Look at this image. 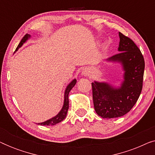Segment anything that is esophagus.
Wrapping results in <instances>:
<instances>
[{
	"instance_id": "1",
	"label": "esophagus",
	"mask_w": 155,
	"mask_h": 155,
	"mask_svg": "<svg viewBox=\"0 0 155 155\" xmlns=\"http://www.w3.org/2000/svg\"><path fill=\"white\" fill-rule=\"evenodd\" d=\"M88 71L87 70H84L83 71H82V74H83L84 75H89V73H88Z\"/></svg>"
}]
</instances>
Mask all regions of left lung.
I'll return each instance as SVG.
<instances>
[{
	"mask_svg": "<svg viewBox=\"0 0 155 155\" xmlns=\"http://www.w3.org/2000/svg\"><path fill=\"white\" fill-rule=\"evenodd\" d=\"M118 54L107 58L118 62L124 71L119 87L107 82H92L94 110L103 118H118L128 113L137 102L143 89L145 61L134 41L119 32Z\"/></svg>",
	"mask_w": 155,
	"mask_h": 155,
	"instance_id": "left-lung-1",
	"label": "left lung"
}]
</instances>
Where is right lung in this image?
<instances>
[{"instance_id":"right-lung-1","label":"right lung","mask_w":155,"mask_h":155,"mask_svg":"<svg viewBox=\"0 0 155 155\" xmlns=\"http://www.w3.org/2000/svg\"><path fill=\"white\" fill-rule=\"evenodd\" d=\"M29 38H30V35H25L24 36V37L22 38L21 41L19 44V45L18 46V47L16 48V51H18V49L20 47H21L23 45V44L25 43L27 41V40H28ZM76 82H77V80L76 79H74L73 81H71V83L68 84V85L67 86L66 89L65 90V93H64V102H63V106L62 107V109L60 111V112L57 114L56 116L53 117L50 119H48L46 121L42 122V123H39L38 124L39 125H41V126H53V125H56L58 123H60L66 117L67 113H68V110L69 108V100H68V94L70 91L72 90V88L75 85Z\"/></svg>"}]
</instances>
